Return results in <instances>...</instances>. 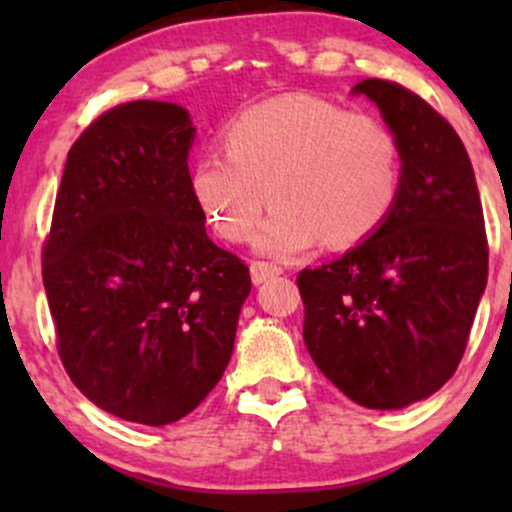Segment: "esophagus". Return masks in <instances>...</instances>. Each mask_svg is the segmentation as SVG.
I'll list each match as a JSON object with an SVG mask.
<instances>
[{
  "mask_svg": "<svg viewBox=\"0 0 512 512\" xmlns=\"http://www.w3.org/2000/svg\"><path fill=\"white\" fill-rule=\"evenodd\" d=\"M281 272H284V269L274 262H262V260L250 262V274H252V281H255V284H264V281L274 279V276H279Z\"/></svg>",
  "mask_w": 512,
  "mask_h": 512,
  "instance_id": "esophagus-1",
  "label": "esophagus"
}]
</instances>
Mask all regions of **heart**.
Instances as JSON below:
<instances>
[{
    "mask_svg": "<svg viewBox=\"0 0 512 512\" xmlns=\"http://www.w3.org/2000/svg\"><path fill=\"white\" fill-rule=\"evenodd\" d=\"M221 150L190 168V192L226 243L293 255L320 240L342 250L373 236L402 190V146L380 117L310 93L252 105L221 129Z\"/></svg>",
    "mask_w": 512,
    "mask_h": 512,
    "instance_id": "heart-1",
    "label": "heart"
}]
</instances>
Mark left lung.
Segmentation results:
<instances>
[{
	"mask_svg": "<svg viewBox=\"0 0 512 512\" xmlns=\"http://www.w3.org/2000/svg\"><path fill=\"white\" fill-rule=\"evenodd\" d=\"M402 146V190L387 221L344 257L298 272L303 339L346 397L402 409L460 366L489 276L484 211L467 149L419 93L363 79Z\"/></svg>",
	"mask_w": 512,
	"mask_h": 512,
	"instance_id": "8db88e82",
	"label": "left lung"
}]
</instances>
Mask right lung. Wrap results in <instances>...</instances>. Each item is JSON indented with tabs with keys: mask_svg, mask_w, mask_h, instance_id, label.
Returning <instances> with one entry per match:
<instances>
[{
	"mask_svg": "<svg viewBox=\"0 0 512 512\" xmlns=\"http://www.w3.org/2000/svg\"><path fill=\"white\" fill-rule=\"evenodd\" d=\"M192 139L175 103L105 110L69 149L43 243L64 370L93 404L144 426L173 424L214 390L252 289L192 199Z\"/></svg>",
	"mask_w": 512,
	"mask_h": 512,
	"instance_id": "obj_1",
	"label": "right lung"
}]
</instances>
